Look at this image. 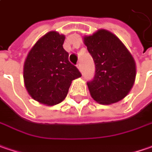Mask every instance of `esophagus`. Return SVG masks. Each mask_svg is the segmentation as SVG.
<instances>
[{"label": "esophagus", "instance_id": "esophagus-1", "mask_svg": "<svg viewBox=\"0 0 152 152\" xmlns=\"http://www.w3.org/2000/svg\"><path fill=\"white\" fill-rule=\"evenodd\" d=\"M77 68H78V69L82 72V70H83V68H82V64H81V63H78V64H77Z\"/></svg>", "mask_w": 152, "mask_h": 152}]
</instances>
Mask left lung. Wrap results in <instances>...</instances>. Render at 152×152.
<instances>
[{
	"label": "left lung",
	"instance_id": "obj_1",
	"mask_svg": "<svg viewBox=\"0 0 152 152\" xmlns=\"http://www.w3.org/2000/svg\"><path fill=\"white\" fill-rule=\"evenodd\" d=\"M95 64V76L88 83L96 102L111 104L123 99L132 89L136 76V64L122 41L110 31L98 30L83 37Z\"/></svg>",
	"mask_w": 152,
	"mask_h": 152
}]
</instances>
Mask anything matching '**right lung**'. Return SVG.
Masks as SVG:
<instances>
[{
	"label": "right lung",
	"instance_id": "right-lung-1",
	"mask_svg": "<svg viewBox=\"0 0 152 152\" xmlns=\"http://www.w3.org/2000/svg\"><path fill=\"white\" fill-rule=\"evenodd\" d=\"M65 37L49 31L30 50L23 64V82L28 94L37 102L54 105L67 96L73 80L82 75L69 61L64 49Z\"/></svg>",
	"mask_w": 152,
	"mask_h": 152
}]
</instances>
